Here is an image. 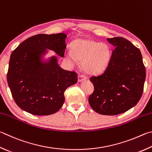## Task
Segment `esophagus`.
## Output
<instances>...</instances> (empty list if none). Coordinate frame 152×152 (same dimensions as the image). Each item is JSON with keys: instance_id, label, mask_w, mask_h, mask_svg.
Instances as JSON below:
<instances>
[{"instance_id": "1", "label": "esophagus", "mask_w": 152, "mask_h": 152, "mask_svg": "<svg viewBox=\"0 0 152 152\" xmlns=\"http://www.w3.org/2000/svg\"><path fill=\"white\" fill-rule=\"evenodd\" d=\"M86 79V77L84 75H82V74H79L78 75V82H82L83 80H85Z\"/></svg>"}]
</instances>
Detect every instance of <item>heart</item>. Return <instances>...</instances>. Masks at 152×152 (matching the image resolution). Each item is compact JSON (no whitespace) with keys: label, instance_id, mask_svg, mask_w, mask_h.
Here are the masks:
<instances>
[{"label":"heart","instance_id":"heart-1","mask_svg":"<svg viewBox=\"0 0 152 152\" xmlns=\"http://www.w3.org/2000/svg\"><path fill=\"white\" fill-rule=\"evenodd\" d=\"M65 56L69 62L82 61L83 70L88 74H96L106 68L111 58L108 45L90 39H78L73 42L71 50L66 51Z\"/></svg>","mask_w":152,"mask_h":152}]
</instances>
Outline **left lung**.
I'll use <instances>...</instances> for the list:
<instances>
[{"mask_svg": "<svg viewBox=\"0 0 152 152\" xmlns=\"http://www.w3.org/2000/svg\"><path fill=\"white\" fill-rule=\"evenodd\" d=\"M114 46L109 64L102 74L90 80L94 87L90 106L102 115H117L136 106L142 97L145 68L140 49L122 37L107 38Z\"/></svg>", "mask_w": 152, "mask_h": 152, "instance_id": "left-lung-1", "label": "left lung"}]
</instances>
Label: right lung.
Listing matches in <instances>:
<instances>
[{"label":"right lung","mask_w":152,"mask_h":152,"mask_svg":"<svg viewBox=\"0 0 152 152\" xmlns=\"http://www.w3.org/2000/svg\"><path fill=\"white\" fill-rule=\"evenodd\" d=\"M67 36L64 33L39 34L27 38L10 55L7 82L16 104L37 115L54 114L64 102V93L78 81L75 72L59 66L57 58L47 62V49L64 57Z\"/></svg>","instance_id":"add662e5"}]
</instances>
